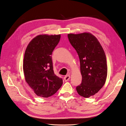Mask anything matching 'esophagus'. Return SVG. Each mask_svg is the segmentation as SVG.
<instances>
[{"label":"esophagus","instance_id":"obj_1","mask_svg":"<svg viewBox=\"0 0 126 126\" xmlns=\"http://www.w3.org/2000/svg\"><path fill=\"white\" fill-rule=\"evenodd\" d=\"M69 79H70V76H69V75L65 76L64 77V79L65 81H69Z\"/></svg>","mask_w":126,"mask_h":126}]
</instances>
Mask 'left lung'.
Wrapping results in <instances>:
<instances>
[{
    "label": "left lung",
    "mask_w": 126,
    "mask_h": 126,
    "mask_svg": "<svg viewBox=\"0 0 126 126\" xmlns=\"http://www.w3.org/2000/svg\"><path fill=\"white\" fill-rule=\"evenodd\" d=\"M69 41L79 55L82 82L76 87L79 94L89 97L105 84L107 76L106 56L95 36L90 33L68 34Z\"/></svg>",
    "instance_id": "obj_1"
}]
</instances>
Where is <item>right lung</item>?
<instances>
[{"instance_id": "add662e5", "label": "right lung", "mask_w": 126, "mask_h": 126, "mask_svg": "<svg viewBox=\"0 0 126 126\" xmlns=\"http://www.w3.org/2000/svg\"><path fill=\"white\" fill-rule=\"evenodd\" d=\"M61 35H40L30 42L24 55L26 81L39 96H51L61 88L63 79L53 71L51 54Z\"/></svg>"}]
</instances>
